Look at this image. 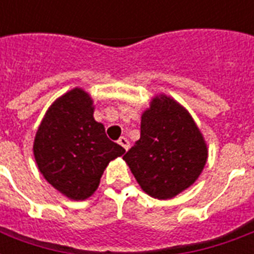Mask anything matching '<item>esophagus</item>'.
<instances>
[{"instance_id":"esophagus-1","label":"esophagus","mask_w":254,"mask_h":254,"mask_svg":"<svg viewBox=\"0 0 254 254\" xmlns=\"http://www.w3.org/2000/svg\"><path fill=\"white\" fill-rule=\"evenodd\" d=\"M119 143L125 149V150H127V149L130 147V143H129L127 138H125V137H121V138L119 139Z\"/></svg>"}]
</instances>
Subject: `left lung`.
<instances>
[{
  "instance_id": "8db88e82",
  "label": "left lung",
  "mask_w": 254,
  "mask_h": 254,
  "mask_svg": "<svg viewBox=\"0 0 254 254\" xmlns=\"http://www.w3.org/2000/svg\"><path fill=\"white\" fill-rule=\"evenodd\" d=\"M207 157V143L191 115L159 95L142 113L141 137L124 161L147 195L166 200L195 183Z\"/></svg>"
}]
</instances>
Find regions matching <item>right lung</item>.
Listing matches in <instances>:
<instances>
[{"instance_id":"right-lung-1","label":"right lung","mask_w":254,"mask_h":254,"mask_svg":"<svg viewBox=\"0 0 254 254\" xmlns=\"http://www.w3.org/2000/svg\"><path fill=\"white\" fill-rule=\"evenodd\" d=\"M93 100L73 88L46 112L34 139V157L45 179L72 200L95 192L108 163L125 149L105 134L93 119Z\"/></svg>"}]
</instances>
